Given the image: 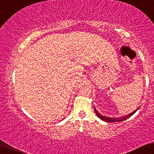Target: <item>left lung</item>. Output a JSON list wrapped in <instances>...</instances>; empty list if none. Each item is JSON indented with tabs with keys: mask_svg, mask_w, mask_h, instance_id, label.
<instances>
[{
	"mask_svg": "<svg viewBox=\"0 0 154 154\" xmlns=\"http://www.w3.org/2000/svg\"><path fill=\"white\" fill-rule=\"evenodd\" d=\"M137 110L134 111V112H133L132 113H131V114H129V115H126L125 116H122V117H119V118H111V117H106V116H102L101 115V114L99 113L94 108V111L95 112H96L97 115L98 116V117L104 121V122H122V121L124 120H126V119L129 118L130 116L133 115V114L135 113L136 112H137Z\"/></svg>",
	"mask_w": 154,
	"mask_h": 154,
	"instance_id": "1",
	"label": "left lung"
}]
</instances>
